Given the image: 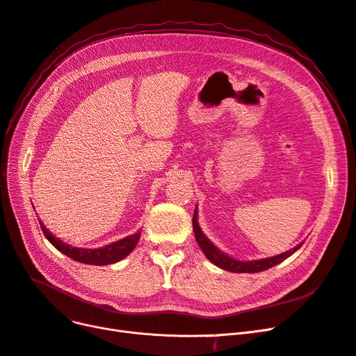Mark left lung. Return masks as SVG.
Here are the masks:
<instances>
[{"mask_svg":"<svg viewBox=\"0 0 356 356\" xmlns=\"http://www.w3.org/2000/svg\"><path fill=\"white\" fill-rule=\"evenodd\" d=\"M193 233H195V238L199 244L200 249L205 253V256L212 261L213 265H216L218 268L228 270V272H236V273H254V272H261L266 270L277 264H281L282 260H285L286 257H289L293 252H297L300 247L302 245V243H300L298 245L293 247L292 250H288L286 253L277 254L273 257H268V259H260V260H252V261H240L236 259H231L227 254H224L222 252H220L216 247L204 236L202 231H200L197 221H196V211L193 213Z\"/></svg>","mask_w":356,"mask_h":356,"instance_id":"1","label":"left lung"}]
</instances>
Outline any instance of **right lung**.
I'll use <instances>...</instances> for the list:
<instances>
[{
  "label": "right lung",
  "mask_w": 356,
  "mask_h": 356,
  "mask_svg": "<svg viewBox=\"0 0 356 356\" xmlns=\"http://www.w3.org/2000/svg\"><path fill=\"white\" fill-rule=\"evenodd\" d=\"M40 228L43 231L44 237L51 241V244L58 249L60 253L67 254L68 257L80 261V264H87V265H96V266H103V265H111V264H116V261L125 259L134 249L136 243L140 241L141 234L136 233L132 234L127 238H122L116 243H112L109 245H104L102 249H76V247L68 245L67 243L60 241L59 238H56L55 236L51 234V231H48L44 228V225L39 221Z\"/></svg>",
  "instance_id": "1"
}]
</instances>
